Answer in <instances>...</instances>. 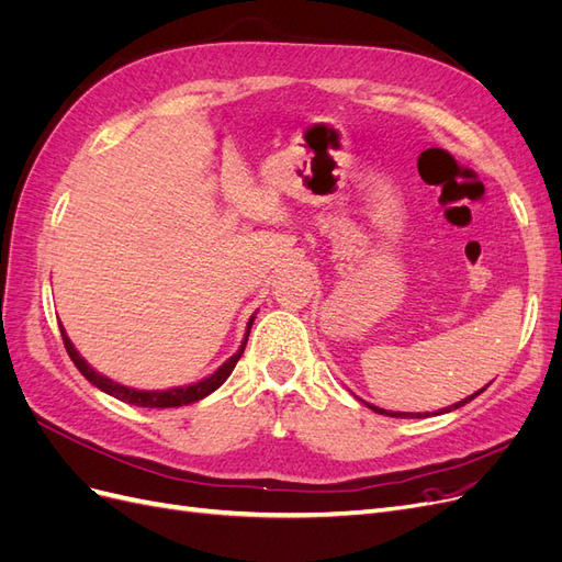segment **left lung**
Here are the masks:
<instances>
[{
    "label": "left lung",
    "mask_w": 562,
    "mask_h": 562,
    "mask_svg": "<svg viewBox=\"0 0 562 562\" xmlns=\"http://www.w3.org/2000/svg\"><path fill=\"white\" fill-rule=\"evenodd\" d=\"M483 389H485V386H483ZM483 389H481V391H475V394H473V396H467L464 401H459V403H454L452 407H446V413H450V411H457V407H462V405H467L469 401H473L475 396H479V394H483ZM368 407H372V411H375V413H380V415H391V417H427V413H424V415H422V413H417V415H413V413H396V415H394V413H386V411H382V407H375V405H368Z\"/></svg>",
    "instance_id": "8db88e82"
}]
</instances>
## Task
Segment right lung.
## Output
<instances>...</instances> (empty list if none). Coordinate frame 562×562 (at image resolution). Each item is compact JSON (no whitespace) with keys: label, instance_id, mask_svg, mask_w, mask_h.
Instances as JSON below:
<instances>
[{"label":"right lung","instance_id":"obj_1","mask_svg":"<svg viewBox=\"0 0 562 562\" xmlns=\"http://www.w3.org/2000/svg\"><path fill=\"white\" fill-rule=\"evenodd\" d=\"M250 326H252V318L248 321V330H246V339H244L241 349L236 351V353L232 356V359H227L223 366H220L211 378L201 380V382H196V384H190V386H178V389H168V391H138V389H128V386H124V384H116V382L103 378V375H100V372H95L87 361L81 359V356L77 353V349L72 347L70 337L65 335L63 328H60V333H63V342H65L67 353H70L72 363L79 368L81 375L87 378L91 384H95L100 391H105V394H110V396H114V398H119V401H124V403L138 405V407H178V405H187V403H194V401H201L203 396H209L211 391H215L220 384H223V382L232 375L234 366L239 363L241 353H244V349H246Z\"/></svg>","mask_w":562,"mask_h":562}]
</instances>
